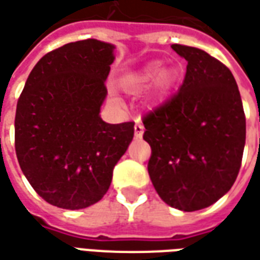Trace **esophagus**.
Here are the masks:
<instances>
[{
    "label": "esophagus",
    "instance_id": "34e87169",
    "mask_svg": "<svg viewBox=\"0 0 260 260\" xmlns=\"http://www.w3.org/2000/svg\"><path fill=\"white\" fill-rule=\"evenodd\" d=\"M134 129H135L136 138H141V136L143 135V131H145V128H143V125L138 121V122L135 124V126H134Z\"/></svg>",
    "mask_w": 260,
    "mask_h": 260
}]
</instances>
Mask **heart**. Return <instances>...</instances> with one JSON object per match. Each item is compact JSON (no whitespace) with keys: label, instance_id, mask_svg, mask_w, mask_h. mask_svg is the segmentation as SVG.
<instances>
[{"label":"heart","instance_id":"obj_1","mask_svg":"<svg viewBox=\"0 0 260 260\" xmlns=\"http://www.w3.org/2000/svg\"><path fill=\"white\" fill-rule=\"evenodd\" d=\"M157 66H150L148 69H145L142 73L136 74V76H132V77H128V79L124 80V87L128 90V91H135L138 90L139 87H142L143 84H146L148 81L155 77L156 74H157ZM169 77H170V74L166 73L163 74V77H161V83H168Z\"/></svg>","mask_w":260,"mask_h":260}]
</instances>
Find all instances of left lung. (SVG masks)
Segmentation results:
<instances>
[{
	"label": "left lung",
	"instance_id": "obj_1",
	"mask_svg": "<svg viewBox=\"0 0 260 260\" xmlns=\"http://www.w3.org/2000/svg\"><path fill=\"white\" fill-rule=\"evenodd\" d=\"M187 60L181 87L143 117L148 172L166 204L197 211L230 191L242 163L246 119L231 70L201 49L174 43Z\"/></svg>",
	"mask_w": 260,
	"mask_h": 260
}]
</instances>
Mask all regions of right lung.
<instances>
[{"label": "right lung", "mask_w": 260, "mask_h": 260, "mask_svg": "<svg viewBox=\"0 0 260 260\" xmlns=\"http://www.w3.org/2000/svg\"><path fill=\"white\" fill-rule=\"evenodd\" d=\"M112 50L95 39L54 49L36 63L19 95L16 157L30 186L52 206L80 210L100 201L134 138L135 122L100 118Z\"/></svg>", "instance_id": "right-lung-1"}]
</instances>
